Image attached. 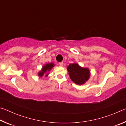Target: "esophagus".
<instances>
[{"instance_id":"esophagus-1","label":"esophagus","mask_w":126,"mask_h":126,"mask_svg":"<svg viewBox=\"0 0 126 126\" xmlns=\"http://www.w3.org/2000/svg\"><path fill=\"white\" fill-rule=\"evenodd\" d=\"M59 64L60 66H61V67H62V66L63 65V62H60L59 63Z\"/></svg>"}]
</instances>
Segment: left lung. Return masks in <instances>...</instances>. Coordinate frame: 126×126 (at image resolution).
I'll list each match as a JSON object with an SVG mask.
<instances>
[{"mask_svg":"<svg viewBox=\"0 0 126 126\" xmlns=\"http://www.w3.org/2000/svg\"><path fill=\"white\" fill-rule=\"evenodd\" d=\"M67 70L71 79L78 85L84 84L90 78L91 73L88 68L80 67L76 63L70 64Z\"/></svg>","mask_w":126,"mask_h":126,"instance_id":"obj_1","label":"left lung"}]
</instances>
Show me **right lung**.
Masks as SVG:
<instances>
[{"instance_id":"right-lung-1","label":"right lung","mask_w":126,"mask_h":126,"mask_svg":"<svg viewBox=\"0 0 126 126\" xmlns=\"http://www.w3.org/2000/svg\"><path fill=\"white\" fill-rule=\"evenodd\" d=\"M54 64L52 62L46 64L42 67L41 71L38 72V75L40 77H42L43 76L45 77H47L49 74L48 72L54 67Z\"/></svg>"}]
</instances>
